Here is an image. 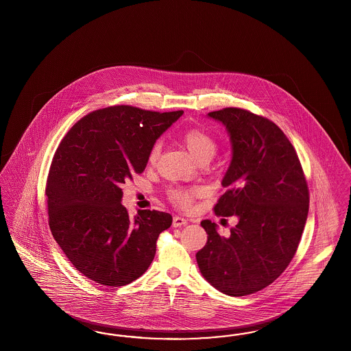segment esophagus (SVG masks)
I'll list each match as a JSON object with an SVG mask.
<instances>
[{
  "instance_id": "obj_1",
  "label": "esophagus",
  "mask_w": 351,
  "mask_h": 351,
  "mask_svg": "<svg viewBox=\"0 0 351 351\" xmlns=\"http://www.w3.org/2000/svg\"><path fill=\"white\" fill-rule=\"evenodd\" d=\"M186 223H188V220L184 219V217H180V216H175L173 220H172V225H173L175 228H181V226H184V225H186Z\"/></svg>"
}]
</instances>
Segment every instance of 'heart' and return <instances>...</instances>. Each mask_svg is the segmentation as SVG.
Masks as SVG:
<instances>
[{"label": "heart", "instance_id": "1", "mask_svg": "<svg viewBox=\"0 0 351 351\" xmlns=\"http://www.w3.org/2000/svg\"><path fill=\"white\" fill-rule=\"evenodd\" d=\"M180 138L182 144L191 152V156L199 162L211 160L217 150L216 138L202 128H188L181 134ZM158 156H160V144L156 143L149 150V163H154L158 158ZM197 195H198V189H194V188L191 189L178 188V189H172L169 193L171 202L182 210L191 208V204L194 202V198Z\"/></svg>", "mask_w": 351, "mask_h": 351}]
</instances>
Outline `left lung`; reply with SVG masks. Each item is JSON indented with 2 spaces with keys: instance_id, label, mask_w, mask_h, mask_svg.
Instances as JSON below:
<instances>
[{
  "instance_id": "left-lung-1",
  "label": "left lung",
  "mask_w": 351,
  "mask_h": 351,
  "mask_svg": "<svg viewBox=\"0 0 351 351\" xmlns=\"http://www.w3.org/2000/svg\"><path fill=\"white\" fill-rule=\"evenodd\" d=\"M208 116L226 126L233 147L226 191L213 213L237 216L238 223L221 237L216 223L203 220L207 243L195 257L213 287L245 296L271 285L296 254L308 217V182L296 150L273 121L232 106Z\"/></svg>"
}]
</instances>
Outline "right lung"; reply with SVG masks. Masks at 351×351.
<instances>
[{
  "label": "right lung",
  "instance_id": "obj_1",
  "mask_svg": "<svg viewBox=\"0 0 351 351\" xmlns=\"http://www.w3.org/2000/svg\"><path fill=\"white\" fill-rule=\"evenodd\" d=\"M182 113L108 106L81 118L60 141L46 182L49 225L86 278L121 287L152 264L172 216L143 210L131 219L122 185L145 170L149 150Z\"/></svg>",
  "mask_w": 351,
  "mask_h": 351
}]
</instances>
